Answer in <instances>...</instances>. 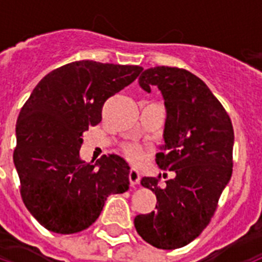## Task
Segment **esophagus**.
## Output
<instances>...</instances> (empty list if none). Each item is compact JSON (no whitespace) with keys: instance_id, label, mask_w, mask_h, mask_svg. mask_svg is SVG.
I'll return each instance as SVG.
<instances>
[{"instance_id":"obj_1","label":"esophagus","mask_w":262,"mask_h":262,"mask_svg":"<svg viewBox=\"0 0 262 262\" xmlns=\"http://www.w3.org/2000/svg\"><path fill=\"white\" fill-rule=\"evenodd\" d=\"M128 178H129V182H131V185H133V186L138 185L139 182H140V173H139L138 169H134V168L131 169V170H129Z\"/></svg>"}]
</instances>
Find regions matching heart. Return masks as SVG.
Segmentation results:
<instances>
[{"label": "heart", "mask_w": 262, "mask_h": 262, "mask_svg": "<svg viewBox=\"0 0 262 262\" xmlns=\"http://www.w3.org/2000/svg\"><path fill=\"white\" fill-rule=\"evenodd\" d=\"M124 155H126L127 159L134 164H140L144 159V152L139 145L136 144H127L123 148Z\"/></svg>", "instance_id": "1"}]
</instances>
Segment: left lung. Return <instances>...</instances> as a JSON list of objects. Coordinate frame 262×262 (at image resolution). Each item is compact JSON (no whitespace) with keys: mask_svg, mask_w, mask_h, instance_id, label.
I'll use <instances>...</instances> for the list:
<instances>
[{"mask_svg":"<svg viewBox=\"0 0 262 262\" xmlns=\"http://www.w3.org/2000/svg\"><path fill=\"white\" fill-rule=\"evenodd\" d=\"M145 92L157 86L166 110L164 145L156 155L160 169L174 177L140 184L156 194V210L138 215V233L159 249L185 247L201 235L216 210L232 174L233 128L222 103L201 78L186 69L155 67L139 77Z\"/></svg>","mask_w":262,"mask_h":262,"instance_id":"1","label":"left lung"}]
</instances>
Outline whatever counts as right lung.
Masks as SVG:
<instances>
[{
  "label": "right lung",
  "instance_id": "obj_1",
  "mask_svg": "<svg viewBox=\"0 0 262 262\" xmlns=\"http://www.w3.org/2000/svg\"><path fill=\"white\" fill-rule=\"evenodd\" d=\"M138 66L81 60L40 80L15 126L14 165L30 214L48 231L76 233L97 221L110 194L128 190L129 166L118 155L80 157L82 135L102 119L103 103L128 86Z\"/></svg>",
  "mask_w": 262,
  "mask_h": 262
}]
</instances>
